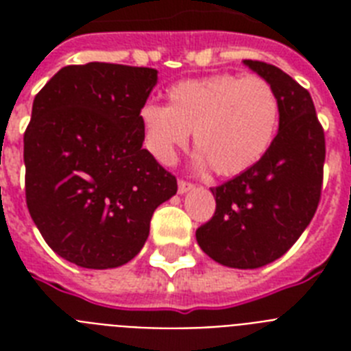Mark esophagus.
Here are the masks:
<instances>
[{
  "mask_svg": "<svg viewBox=\"0 0 351 351\" xmlns=\"http://www.w3.org/2000/svg\"><path fill=\"white\" fill-rule=\"evenodd\" d=\"M193 187H195V186H193L191 182L178 180V193H180V195H184V193H187V191H191Z\"/></svg>",
  "mask_w": 351,
  "mask_h": 351,
  "instance_id": "obj_1",
  "label": "esophagus"
}]
</instances>
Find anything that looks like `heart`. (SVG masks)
<instances>
[{
    "instance_id": "b5f03b06",
    "label": "heart",
    "mask_w": 351,
    "mask_h": 351,
    "mask_svg": "<svg viewBox=\"0 0 351 351\" xmlns=\"http://www.w3.org/2000/svg\"><path fill=\"white\" fill-rule=\"evenodd\" d=\"M167 101L140 109L154 158L171 164L193 131L198 164H211L224 176L244 173L266 154L280 117L277 93L261 76L215 74L178 82L167 89Z\"/></svg>"
}]
</instances>
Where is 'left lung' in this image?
Segmentation results:
<instances>
[{
    "mask_svg": "<svg viewBox=\"0 0 351 351\" xmlns=\"http://www.w3.org/2000/svg\"><path fill=\"white\" fill-rule=\"evenodd\" d=\"M278 96V132L266 154L211 187L217 209L197 230L198 245L222 266L255 269L277 261L313 219L326 158L324 131L310 93L275 65L244 60Z\"/></svg>",
    "mask_w": 351,
    "mask_h": 351,
    "instance_id": "obj_1",
    "label": "left lung"
}]
</instances>
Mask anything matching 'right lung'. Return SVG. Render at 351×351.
<instances>
[{
  "mask_svg": "<svg viewBox=\"0 0 351 351\" xmlns=\"http://www.w3.org/2000/svg\"><path fill=\"white\" fill-rule=\"evenodd\" d=\"M158 71L90 62L36 95L23 136L27 208L45 242L89 269L123 266L149 237L176 178L142 147L140 109Z\"/></svg>",
  "mask_w": 351,
  "mask_h": 351,
  "instance_id": "obj_1",
  "label": "right lung"
}]
</instances>
